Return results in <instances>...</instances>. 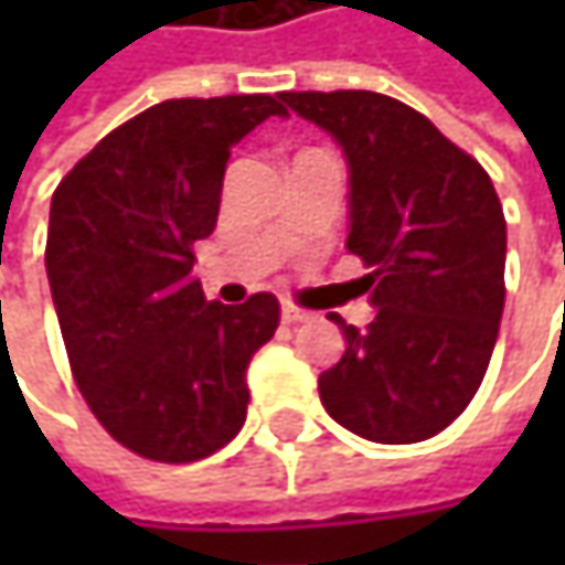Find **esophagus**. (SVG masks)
<instances>
[{
	"label": "esophagus",
	"mask_w": 565,
	"mask_h": 565,
	"mask_svg": "<svg viewBox=\"0 0 565 565\" xmlns=\"http://www.w3.org/2000/svg\"><path fill=\"white\" fill-rule=\"evenodd\" d=\"M281 320L284 323H303V320H310V310H303V307H294L290 300H284Z\"/></svg>",
	"instance_id": "obj_1"
}]
</instances>
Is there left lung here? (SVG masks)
Returning a JSON list of instances; mask_svg holds the SVG:
<instances>
[{
  "mask_svg": "<svg viewBox=\"0 0 565 565\" xmlns=\"http://www.w3.org/2000/svg\"><path fill=\"white\" fill-rule=\"evenodd\" d=\"M350 172L347 248L363 258L376 317L320 373L333 422L380 445L448 428L475 398L504 313L508 222L491 175L428 117L373 90H287Z\"/></svg>",
  "mask_w": 565,
  "mask_h": 565,
  "instance_id": "1",
  "label": "left lung"
}]
</instances>
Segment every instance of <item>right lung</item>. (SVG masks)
<instances>
[{
    "mask_svg": "<svg viewBox=\"0 0 565 565\" xmlns=\"http://www.w3.org/2000/svg\"><path fill=\"white\" fill-rule=\"evenodd\" d=\"M281 97L163 100L110 130L52 195L45 271L71 373L130 451L185 465L248 415V363L278 330V297L205 300L195 242L218 218L232 147Z\"/></svg>",
    "mask_w": 565,
    "mask_h": 565,
    "instance_id": "right-lung-1",
    "label": "right lung"
}]
</instances>
